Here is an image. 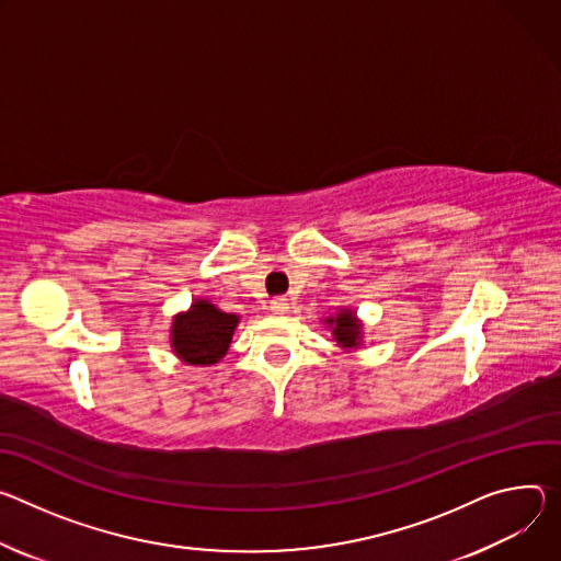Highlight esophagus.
I'll list each match as a JSON object with an SVG mask.
<instances>
[{"label":"esophagus","mask_w":561,"mask_h":561,"mask_svg":"<svg viewBox=\"0 0 561 561\" xmlns=\"http://www.w3.org/2000/svg\"><path fill=\"white\" fill-rule=\"evenodd\" d=\"M270 309H272L274 314H287L289 312V302H287V298H274L270 302Z\"/></svg>","instance_id":"34e87169"}]
</instances>
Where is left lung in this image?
I'll use <instances>...</instances> for the list:
<instances>
[{"label": "left lung", "mask_w": 561, "mask_h": 561, "mask_svg": "<svg viewBox=\"0 0 561 561\" xmlns=\"http://www.w3.org/2000/svg\"><path fill=\"white\" fill-rule=\"evenodd\" d=\"M323 323L332 330V336L339 343V347H343V350L360 347L363 325L352 309H341V312H336L334 317H328Z\"/></svg>", "instance_id": "8db88e82"}]
</instances>
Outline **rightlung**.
<instances>
[{"mask_svg":"<svg viewBox=\"0 0 561 561\" xmlns=\"http://www.w3.org/2000/svg\"><path fill=\"white\" fill-rule=\"evenodd\" d=\"M238 323L240 317L222 312L207 298H198L186 312L173 317L171 347L184 363L214 365L227 354Z\"/></svg>","mask_w":561,"mask_h":561,"instance_id":"1","label":"right lung"}]
</instances>
